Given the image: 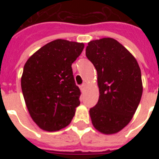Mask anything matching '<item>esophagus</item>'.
<instances>
[{
	"label": "esophagus",
	"instance_id": "obj_1",
	"mask_svg": "<svg viewBox=\"0 0 159 159\" xmlns=\"http://www.w3.org/2000/svg\"><path fill=\"white\" fill-rule=\"evenodd\" d=\"M85 89H86V84H85V83H83V84H82V85L80 86V89H81L82 92H83V91L85 90Z\"/></svg>",
	"mask_w": 159,
	"mask_h": 159
}]
</instances>
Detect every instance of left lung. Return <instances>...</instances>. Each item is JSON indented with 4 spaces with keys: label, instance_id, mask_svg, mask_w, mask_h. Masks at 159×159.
Here are the masks:
<instances>
[{
    "label": "left lung",
    "instance_id": "left-lung-1",
    "mask_svg": "<svg viewBox=\"0 0 159 159\" xmlns=\"http://www.w3.org/2000/svg\"><path fill=\"white\" fill-rule=\"evenodd\" d=\"M86 56L97 70L100 97L89 110L93 127L105 134L119 132L129 123L140 104L143 87L137 60L113 38L88 43Z\"/></svg>",
    "mask_w": 159,
    "mask_h": 159
}]
</instances>
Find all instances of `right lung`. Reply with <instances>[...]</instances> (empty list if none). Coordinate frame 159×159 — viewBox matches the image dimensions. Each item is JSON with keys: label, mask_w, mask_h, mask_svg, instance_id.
Listing matches in <instances>:
<instances>
[{"label": "right lung", "mask_w": 159, "mask_h": 159, "mask_svg": "<svg viewBox=\"0 0 159 159\" xmlns=\"http://www.w3.org/2000/svg\"><path fill=\"white\" fill-rule=\"evenodd\" d=\"M84 44L57 39L30 57L24 66L21 88L33 121L45 131L68 126L80 105V89L71 65Z\"/></svg>", "instance_id": "1"}]
</instances>
